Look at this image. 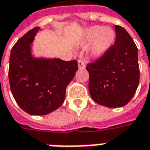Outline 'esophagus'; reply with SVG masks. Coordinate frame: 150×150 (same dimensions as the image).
I'll return each instance as SVG.
<instances>
[{
  "instance_id": "1",
  "label": "esophagus",
  "mask_w": 150,
  "mask_h": 150,
  "mask_svg": "<svg viewBox=\"0 0 150 150\" xmlns=\"http://www.w3.org/2000/svg\"><path fill=\"white\" fill-rule=\"evenodd\" d=\"M78 65H79V68H80V69L85 68L84 60L80 58V59L78 60Z\"/></svg>"
}]
</instances>
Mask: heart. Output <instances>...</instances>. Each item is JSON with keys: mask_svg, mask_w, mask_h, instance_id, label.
<instances>
[{"mask_svg": "<svg viewBox=\"0 0 150 150\" xmlns=\"http://www.w3.org/2000/svg\"><path fill=\"white\" fill-rule=\"evenodd\" d=\"M87 38L88 41L95 40L92 46V54L99 57L103 55L112 46L115 41V33L111 28L95 25L88 30Z\"/></svg>", "mask_w": 150, "mask_h": 150, "instance_id": "heart-1", "label": "heart"}]
</instances>
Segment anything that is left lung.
<instances>
[{
  "mask_svg": "<svg viewBox=\"0 0 150 150\" xmlns=\"http://www.w3.org/2000/svg\"><path fill=\"white\" fill-rule=\"evenodd\" d=\"M115 30L114 44L86 67L91 98L108 108L123 107L128 104L135 94L140 79L137 47L124 28L115 25Z\"/></svg>",
  "mask_w": 150,
  "mask_h": 150,
  "instance_id": "obj_1",
  "label": "left lung"
}]
</instances>
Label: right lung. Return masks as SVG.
Masks as SVG:
<instances>
[{
	"label": "right lung",
	"mask_w": 150,
	"mask_h": 150,
	"mask_svg": "<svg viewBox=\"0 0 150 150\" xmlns=\"http://www.w3.org/2000/svg\"><path fill=\"white\" fill-rule=\"evenodd\" d=\"M40 27L24 34L13 46L8 79L13 98L30 115H46L64 102L66 88L78 70L76 60L35 59L30 44Z\"/></svg>",
	"instance_id": "obj_1"
}]
</instances>
